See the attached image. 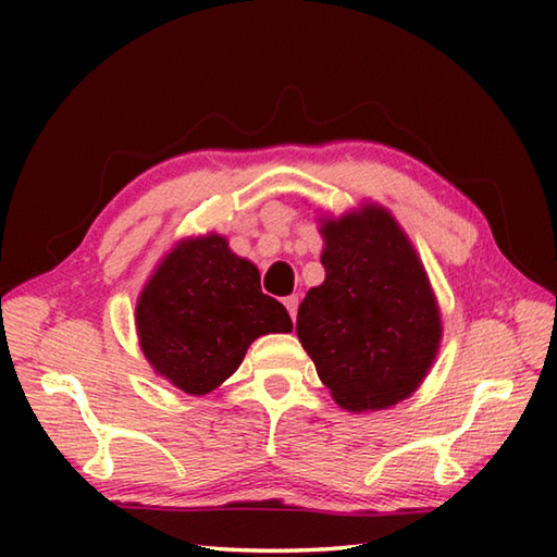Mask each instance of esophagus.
<instances>
[{
    "label": "esophagus",
    "mask_w": 557,
    "mask_h": 557,
    "mask_svg": "<svg viewBox=\"0 0 557 557\" xmlns=\"http://www.w3.org/2000/svg\"><path fill=\"white\" fill-rule=\"evenodd\" d=\"M289 304H297V299H292V301H289ZM289 309H292V311H294V309H297V306H289Z\"/></svg>",
    "instance_id": "1"
}]
</instances>
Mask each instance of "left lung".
Returning a JSON list of instances; mask_svg holds the SVG:
<instances>
[{"label": "left lung", "mask_w": 557, "mask_h": 557, "mask_svg": "<svg viewBox=\"0 0 557 557\" xmlns=\"http://www.w3.org/2000/svg\"><path fill=\"white\" fill-rule=\"evenodd\" d=\"M292 330L285 306L260 289L258 268L218 232L176 242L136 301L140 351L188 395L220 387L258 337Z\"/></svg>", "instance_id": "1"}]
</instances>
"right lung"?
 <instances>
[{"mask_svg":"<svg viewBox=\"0 0 557 557\" xmlns=\"http://www.w3.org/2000/svg\"><path fill=\"white\" fill-rule=\"evenodd\" d=\"M321 234L325 280L299 306V342L342 409H387L417 393L441 349L431 280L381 206L325 218Z\"/></svg>","mask_w":557,"mask_h":557,"instance_id":"add662e5","label":"right lung"}]
</instances>
